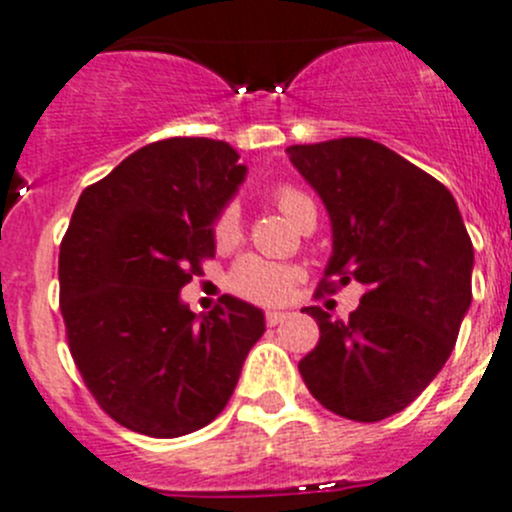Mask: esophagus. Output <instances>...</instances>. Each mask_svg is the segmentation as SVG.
I'll list each match as a JSON object with an SVG mask.
<instances>
[{
	"label": "esophagus",
	"instance_id": "obj_1",
	"mask_svg": "<svg viewBox=\"0 0 512 512\" xmlns=\"http://www.w3.org/2000/svg\"><path fill=\"white\" fill-rule=\"evenodd\" d=\"M287 317H290V312H267L265 315V325H270V327H275V325H280L282 320H287Z\"/></svg>",
	"mask_w": 512,
	"mask_h": 512
}]
</instances>
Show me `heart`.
I'll list each match as a JSON object with an SVG mask.
<instances>
[{
  "mask_svg": "<svg viewBox=\"0 0 512 512\" xmlns=\"http://www.w3.org/2000/svg\"><path fill=\"white\" fill-rule=\"evenodd\" d=\"M272 202L277 205V210L285 217H290L297 227L302 225L310 212H315L310 197L302 190L292 185H280L272 192ZM212 242H215L220 250H230L240 242L242 237V222H240V210L235 205H225L212 220ZM297 280H300V270L292 265H282V262H270L262 260V257L247 255L232 267V272L227 275V287H230L232 295L242 297L247 302H255V305H280L295 290Z\"/></svg>",
  "mask_w": 512,
  "mask_h": 512,
  "instance_id": "1",
  "label": "heart"
}]
</instances>
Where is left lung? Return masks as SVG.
<instances>
[{
	"mask_svg": "<svg viewBox=\"0 0 512 512\" xmlns=\"http://www.w3.org/2000/svg\"><path fill=\"white\" fill-rule=\"evenodd\" d=\"M287 155L332 220L317 290L365 287L347 320L305 307L320 340L297 367L322 408L377 423L408 408L453 352L473 300V242L448 187L380 142L340 137Z\"/></svg>",
	"mask_w": 512,
	"mask_h": 512,
	"instance_id": "8db88e82",
	"label": "left lung"
}]
</instances>
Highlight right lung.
<instances>
[{"mask_svg": "<svg viewBox=\"0 0 512 512\" xmlns=\"http://www.w3.org/2000/svg\"><path fill=\"white\" fill-rule=\"evenodd\" d=\"M227 142L170 137L119 162L79 197L59 245L69 352L99 408L135 433L180 438L225 410L265 332L225 295L200 317L180 290L215 257L212 220L245 180Z\"/></svg>", "mask_w": 512, "mask_h": 512, "instance_id": "obj_1", "label": "right lung"}]
</instances>
